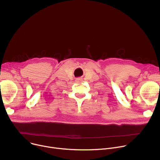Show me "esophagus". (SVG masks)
<instances>
[{
	"label": "esophagus",
	"instance_id": "esophagus-1",
	"mask_svg": "<svg viewBox=\"0 0 160 160\" xmlns=\"http://www.w3.org/2000/svg\"><path fill=\"white\" fill-rule=\"evenodd\" d=\"M76 81L77 82H81L82 81V79H80V78H79V79H77L76 80Z\"/></svg>",
	"mask_w": 160,
	"mask_h": 160
}]
</instances>
